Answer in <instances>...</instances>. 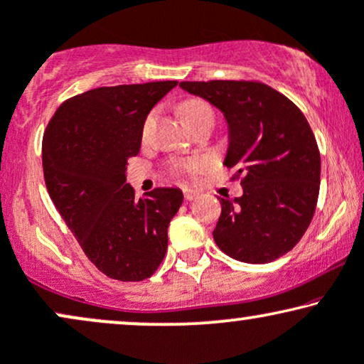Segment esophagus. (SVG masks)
Wrapping results in <instances>:
<instances>
[{
  "instance_id": "34e87169",
  "label": "esophagus",
  "mask_w": 364,
  "mask_h": 364,
  "mask_svg": "<svg viewBox=\"0 0 364 364\" xmlns=\"http://www.w3.org/2000/svg\"><path fill=\"white\" fill-rule=\"evenodd\" d=\"M198 195H200V193L195 191V190H190V188H186V190H185V200H188V201L196 200Z\"/></svg>"
}]
</instances>
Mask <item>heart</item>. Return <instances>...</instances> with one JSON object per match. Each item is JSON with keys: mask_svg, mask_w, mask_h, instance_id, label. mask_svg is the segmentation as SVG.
Segmentation results:
<instances>
[{"mask_svg": "<svg viewBox=\"0 0 364 364\" xmlns=\"http://www.w3.org/2000/svg\"><path fill=\"white\" fill-rule=\"evenodd\" d=\"M179 116H181V119L185 122H191L200 117L213 119V110H211V107L205 102V100L191 99L181 104V107H179ZM200 168H201L200 161H188V163L179 164L178 166V169H185V171H198Z\"/></svg>", "mask_w": 364, "mask_h": 364, "instance_id": "b5f03b06", "label": "heart"}]
</instances>
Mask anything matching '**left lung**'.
I'll use <instances>...</instances> for the list:
<instances>
[{"mask_svg":"<svg viewBox=\"0 0 364 364\" xmlns=\"http://www.w3.org/2000/svg\"><path fill=\"white\" fill-rule=\"evenodd\" d=\"M223 114V164L242 176L243 195L218 198L213 230L220 250L245 264H267L292 250L309 227L321 183L312 129L294 102L259 82H179Z\"/></svg>","mask_w":364,"mask_h":364,"instance_id":"obj_1","label":"left lung"}]
</instances>
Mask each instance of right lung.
I'll use <instances>...</instances> for the list:
<instances>
[{"label":"right lung","mask_w":364,"mask_h":364,"mask_svg":"<svg viewBox=\"0 0 364 364\" xmlns=\"http://www.w3.org/2000/svg\"><path fill=\"white\" fill-rule=\"evenodd\" d=\"M176 80L99 87L68 99L48 122L41 146L50 198L82 250L107 277H151L168 248V225L183 203L179 188L136 200L127 161L141 149L151 109Z\"/></svg>","instance_id":"1"}]
</instances>
